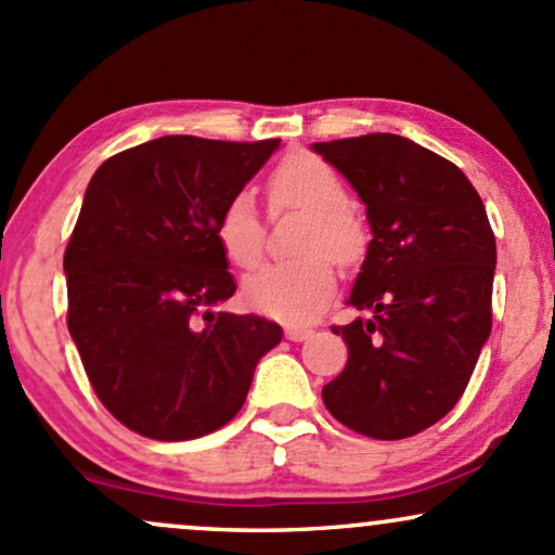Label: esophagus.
I'll list each match as a JSON object with an SVG mask.
<instances>
[{"instance_id": "esophagus-1", "label": "esophagus", "mask_w": 555, "mask_h": 555, "mask_svg": "<svg viewBox=\"0 0 555 555\" xmlns=\"http://www.w3.org/2000/svg\"><path fill=\"white\" fill-rule=\"evenodd\" d=\"M310 334H313V331H310L308 326H286V339H292V341H305Z\"/></svg>"}]
</instances>
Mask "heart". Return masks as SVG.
I'll use <instances>...</instances> for the list:
<instances>
[{"instance_id":"1","label":"heart","mask_w":555,"mask_h":555,"mask_svg":"<svg viewBox=\"0 0 555 555\" xmlns=\"http://www.w3.org/2000/svg\"><path fill=\"white\" fill-rule=\"evenodd\" d=\"M273 208L308 211L299 253L308 256L271 263L245 279V299L258 313L284 323H308L328 305L336 286V263H354L365 250V224L347 206L349 193L339 171L323 158L297 154L271 175ZM263 221L247 193L234 195L216 221V240L229 263L253 269L263 258Z\"/></svg>"}]
</instances>
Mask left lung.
<instances>
[{
    "instance_id": "obj_1",
    "label": "left lung",
    "mask_w": 555,
    "mask_h": 555,
    "mask_svg": "<svg viewBox=\"0 0 555 555\" xmlns=\"http://www.w3.org/2000/svg\"><path fill=\"white\" fill-rule=\"evenodd\" d=\"M310 149L352 184L373 234L349 295L373 315L334 326L349 358L323 404L367 438H410L454 410L490 336L486 206L460 167L410 138L373 132Z\"/></svg>"
}]
</instances>
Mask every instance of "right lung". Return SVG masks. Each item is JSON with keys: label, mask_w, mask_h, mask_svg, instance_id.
<instances>
[{"label": "right lung", "mask_w": 555, "mask_h": 555, "mask_svg": "<svg viewBox=\"0 0 555 555\" xmlns=\"http://www.w3.org/2000/svg\"><path fill=\"white\" fill-rule=\"evenodd\" d=\"M279 143L156 138L88 182L65 250L67 328L125 428L156 441L219 430L282 341L279 323L214 310L237 289L216 221Z\"/></svg>", "instance_id": "1"}]
</instances>
